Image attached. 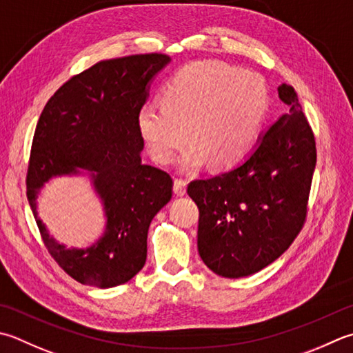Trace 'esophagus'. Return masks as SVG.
Instances as JSON below:
<instances>
[{"label":"esophagus","mask_w":353,"mask_h":353,"mask_svg":"<svg viewBox=\"0 0 353 353\" xmlns=\"http://www.w3.org/2000/svg\"><path fill=\"white\" fill-rule=\"evenodd\" d=\"M172 190H174L176 196H185L186 194V181H183V179H176Z\"/></svg>","instance_id":"1"}]
</instances>
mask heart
<instances>
[{
  "mask_svg": "<svg viewBox=\"0 0 353 353\" xmlns=\"http://www.w3.org/2000/svg\"><path fill=\"white\" fill-rule=\"evenodd\" d=\"M268 108V88L257 73L223 62L185 65L161 90V105L137 113V128L151 156L162 165L176 161L185 142L182 168L194 171L210 161L230 168L250 154Z\"/></svg>",
  "mask_w": 353,
  "mask_h": 353,
  "instance_id": "1",
  "label": "heart"
}]
</instances>
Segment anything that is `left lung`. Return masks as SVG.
I'll use <instances>...</instances> for the list:
<instances>
[{
    "instance_id": "8db88e82",
    "label": "left lung",
    "mask_w": 353,
    "mask_h": 353,
    "mask_svg": "<svg viewBox=\"0 0 353 353\" xmlns=\"http://www.w3.org/2000/svg\"><path fill=\"white\" fill-rule=\"evenodd\" d=\"M279 98L289 112L260 134L243 162L188 185L200 214V259L226 279L248 277L271 265L306 220L315 137L295 90L281 84Z\"/></svg>"
}]
</instances>
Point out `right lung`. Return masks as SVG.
I'll list each match as a JSON object with an SVG mask.
<instances>
[{
	"mask_svg": "<svg viewBox=\"0 0 353 353\" xmlns=\"http://www.w3.org/2000/svg\"><path fill=\"white\" fill-rule=\"evenodd\" d=\"M162 53L101 61L54 93L34 130L27 199L48 252L82 285L107 289L127 283L147 260L151 220L172 196V179L142 163L137 113L151 81L170 64ZM86 174L100 197L106 228L87 248H67L37 217V196L54 176Z\"/></svg>",
	"mask_w": 353,
	"mask_h": 353,
	"instance_id": "obj_1",
	"label": "right lung"
}]
</instances>
